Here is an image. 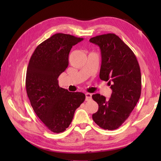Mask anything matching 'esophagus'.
<instances>
[{
  "mask_svg": "<svg viewBox=\"0 0 161 161\" xmlns=\"http://www.w3.org/2000/svg\"><path fill=\"white\" fill-rule=\"evenodd\" d=\"M92 98V95L91 93H86V101H88L91 100Z\"/></svg>",
  "mask_w": 161,
  "mask_h": 161,
  "instance_id": "1",
  "label": "esophagus"
}]
</instances>
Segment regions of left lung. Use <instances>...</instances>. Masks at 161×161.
I'll list each match as a JSON object with an SVG mask.
<instances>
[{"label":"left lung","instance_id":"obj_1","mask_svg":"<svg viewBox=\"0 0 161 161\" xmlns=\"http://www.w3.org/2000/svg\"><path fill=\"white\" fill-rule=\"evenodd\" d=\"M89 42L100 47V78L108 81L112 89L108 100L100 94L92 95L99 106L92 118L101 128L114 130L129 117L141 97V69L133 51L115 34L96 36Z\"/></svg>","mask_w":161,"mask_h":161}]
</instances>
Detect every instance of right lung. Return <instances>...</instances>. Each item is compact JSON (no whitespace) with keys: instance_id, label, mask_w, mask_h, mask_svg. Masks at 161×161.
I'll list each match as a JSON object with an SVG mask.
<instances>
[{"instance_id":"obj_1","label":"right lung","mask_w":161,"mask_h":161,"mask_svg":"<svg viewBox=\"0 0 161 161\" xmlns=\"http://www.w3.org/2000/svg\"><path fill=\"white\" fill-rule=\"evenodd\" d=\"M83 38L57 33L36 47L26 73V91L32 107L47 129L64 131L73 120L75 111L85 100L80 92L72 93L59 86L58 77L68 66L73 46Z\"/></svg>"}]
</instances>
